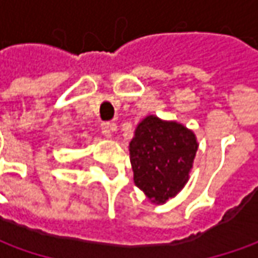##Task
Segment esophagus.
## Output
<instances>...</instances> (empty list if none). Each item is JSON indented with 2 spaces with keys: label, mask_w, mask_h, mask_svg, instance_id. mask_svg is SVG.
Returning a JSON list of instances; mask_svg holds the SVG:
<instances>
[{
  "label": "esophagus",
  "mask_w": 258,
  "mask_h": 258,
  "mask_svg": "<svg viewBox=\"0 0 258 258\" xmlns=\"http://www.w3.org/2000/svg\"><path fill=\"white\" fill-rule=\"evenodd\" d=\"M116 129H117V126L114 123H102V134L106 138H112V135Z\"/></svg>",
  "instance_id": "obj_1"
}]
</instances>
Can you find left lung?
Wrapping results in <instances>:
<instances>
[{"label": "left lung", "mask_w": 258, "mask_h": 258, "mask_svg": "<svg viewBox=\"0 0 258 258\" xmlns=\"http://www.w3.org/2000/svg\"><path fill=\"white\" fill-rule=\"evenodd\" d=\"M197 151L191 129L176 120L146 116L129 142L135 185L152 204H165L188 182Z\"/></svg>", "instance_id": "8db88e82"}]
</instances>
